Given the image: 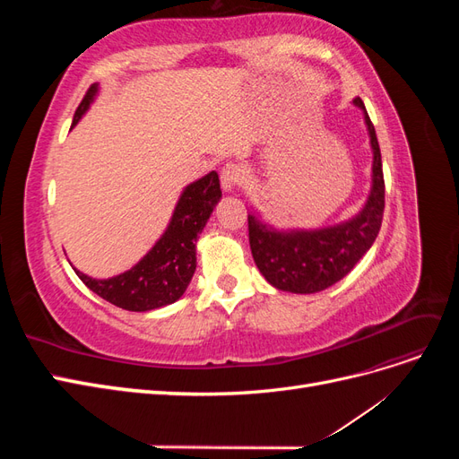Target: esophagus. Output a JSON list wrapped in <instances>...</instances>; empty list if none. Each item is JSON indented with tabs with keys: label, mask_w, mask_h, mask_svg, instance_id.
Listing matches in <instances>:
<instances>
[{
	"label": "esophagus",
	"mask_w": 459,
	"mask_h": 459,
	"mask_svg": "<svg viewBox=\"0 0 459 459\" xmlns=\"http://www.w3.org/2000/svg\"><path fill=\"white\" fill-rule=\"evenodd\" d=\"M241 178H243V174H241V169L238 164H233V162H228L224 169L220 170V184H221V189L224 191H233L235 187L239 186V182H241Z\"/></svg>",
	"instance_id": "obj_1"
}]
</instances>
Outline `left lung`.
<instances>
[{
    "label": "left lung",
    "instance_id": "8db88e82",
    "mask_svg": "<svg viewBox=\"0 0 459 459\" xmlns=\"http://www.w3.org/2000/svg\"><path fill=\"white\" fill-rule=\"evenodd\" d=\"M362 108L373 151L371 189L356 216L319 230H275L256 212L248 214V241L253 258L266 281L280 290L310 295L341 281L359 262L377 238L385 211V179L381 149L364 101Z\"/></svg>",
    "mask_w": 459,
    "mask_h": 459
}]
</instances>
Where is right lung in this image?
Returning a JSON list of instances; mask_svg holds the SVG:
<instances>
[{"instance_id": "1", "label": "right lung", "mask_w": 459, "mask_h": 459, "mask_svg": "<svg viewBox=\"0 0 459 459\" xmlns=\"http://www.w3.org/2000/svg\"><path fill=\"white\" fill-rule=\"evenodd\" d=\"M100 84H91L78 105L73 126L86 115ZM221 197L218 174L212 170L189 184L178 199L169 228L151 251L128 272L95 280L74 268L76 275L107 302L130 312H149L182 299L197 268V239Z\"/></svg>"}]
</instances>
